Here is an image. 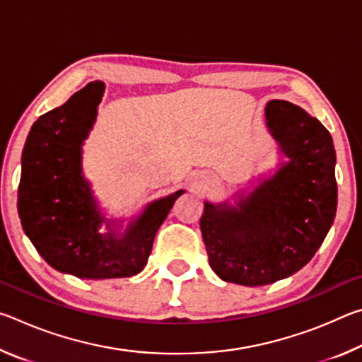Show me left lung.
<instances>
[{"label":"left lung","instance_id":"1","mask_svg":"<svg viewBox=\"0 0 362 362\" xmlns=\"http://www.w3.org/2000/svg\"><path fill=\"white\" fill-rule=\"evenodd\" d=\"M267 127L286 161L240 192L235 204L204 203L201 231L220 279L267 286L308 263L337 212L335 150L329 131L303 108L269 100Z\"/></svg>","mask_w":362,"mask_h":362}]
</instances>
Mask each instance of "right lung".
I'll return each mask as SVG.
<instances>
[{
    "label": "right lung",
    "instance_id": "obj_1",
    "mask_svg": "<svg viewBox=\"0 0 362 362\" xmlns=\"http://www.w3.org/2000/svg\"><path fill=\"white\" fill-rule=\"evenodd\" d=\"M103 83H90L40 116L22 151L19 217L35 249L60 273L81 279L127 278L148 262L153 241L185 189L151 201L142 214L108 218L83 174V145L97 118ZM103 226L105 232H100Z\"/></svg>",
    "mask_w": 362,
    "mask_h": 362
}]
</instances>
